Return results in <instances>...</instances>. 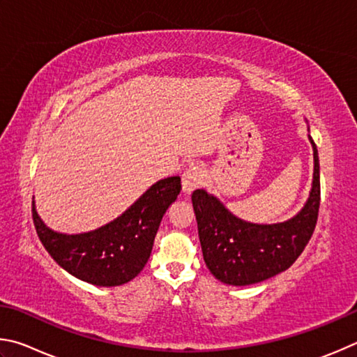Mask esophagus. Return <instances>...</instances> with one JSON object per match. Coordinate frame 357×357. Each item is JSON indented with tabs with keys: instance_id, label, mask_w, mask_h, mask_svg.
<instances>
[{
	"instance_id": "obj_1",
	"label": "esophagus",
	"mask_w": 357,
	"mask_h": 357,
	"mask_svg": "<svg viewBox=\"0 0 357 357\" xmlns=\"http://www.w3.org/2000/svg\"><path fill=\"white\" fill-rule=\"evenodd\" d=\"M205 182V171L197 165L190 166L182 175V185L185 192L195 191L199 186L204 185Z\"/></svg>"
}]
</instances>
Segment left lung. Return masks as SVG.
<instances>
[{"label": "left lung", "mask_w": 357, "mask_h": 357, "mask_svg": "<svg viewBox=\"0 0 357 357\" xmlns=\"http://www.w3.org/2000/svg\"><path fill=\"white\" fill-rule=\"evenodd\" d=\"M310 142L315 161L314 185L307 204L290 221L273 226L241 221L207 191L192 192L204 260L221 282L249 285L270 279L295 264L307 246L320 208V162L312 137Z\"/></svg>", "instance_id": "1"}]
</instances>
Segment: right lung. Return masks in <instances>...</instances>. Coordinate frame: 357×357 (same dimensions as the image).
Masks as SVG:
<instances>
[{
  "mask_svg": "<svg viewBox=\"0 0 357 357\" xmlns=\"http://www.w3.org/2000/svg\"><path fill=\"white\" fill-rule=\"evenodd\" d=\"M180 190V177L160 180L117 220L79 235L53 232L33 205L34 227L43 248L72 276L98 287L122 285L147 264L162 215Z\"/></svg>",
  "mask_w": 357,
  "mask_h": 357,
  "instance_id": "add662e5",
  "label": "right lung"
}]
</instances>
